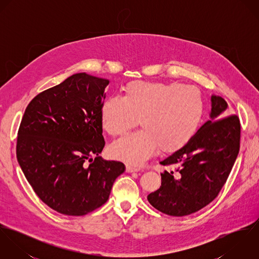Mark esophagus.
Returning a JSON list of instances; mask_svg holds the SVG:
<instances>
[{
  "label": "esophagus",
  "instance_id": "1",
  "mask_svg": "<svg viewBox=\"0 0 259 259\" xmlns=\"http://www.w3.org/2000/svg\"><path fill=\"white\" fill-rule=\"evenodd\" d=\"M141 167L137 166V165H132V164H127L126 165V171L127 172H135V171H140Z\"/></svg>",
  "mask_w": 259,
  "mask_h": 259
}]
</instances>
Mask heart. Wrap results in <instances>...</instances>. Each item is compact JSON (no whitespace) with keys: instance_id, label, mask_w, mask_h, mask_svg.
Wrapping results in <instances>:
<instances>
[{"instance_id":"obj_1","label":"heart","mask_w":259,"mask_h":259,"mask_svg":"<svg viewBox=\"0 0 259 259\" xmlns=\"http://www.w3.org/2000/svg\"><path fill=\"white\" fill-rule=\"evenodd\" d=\"M203 114L204 101L196 87L135 80L124 87L123 97L111 96L103 103L101 124L115 138L140 119L143 130L110 147L112 157L140 164L157 148L165 153L185 148L197 133Z\"/></svg>"}]
</instances>
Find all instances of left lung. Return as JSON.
<instances>
[{
	"mask_svg": "<svg viewBox=\"0 0 259 259\" xmlns=\"http://www.w3.org/2000/svg\"><path fill=\"white\" fill-rule=\"evenodd\" d=\"M209 119L185 148L159 163L174 170L160 174V187L149 193L148 202L171 217H185L209 204L220 193L236 160L240 147V122L228 115V105L211 96Z\"/></svg>",
	"mask_w": 259,
	"mask_h": 259,
	"instance_id": "left-lung-1",
	"label": "left lung"
}]
</instances>
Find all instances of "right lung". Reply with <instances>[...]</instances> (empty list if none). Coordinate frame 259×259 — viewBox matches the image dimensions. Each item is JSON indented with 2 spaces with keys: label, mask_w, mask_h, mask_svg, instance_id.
Instances as JSON below:
<instances>
[{
  "label": "right lung",
  "mask_w": 259,
  "mask_h": 259,
  "mask_svg": "<svg viewBox=\"0 0 259 259\" xmlns=\"http://www.w3.org/2000/svg\"><path fill=\"white\" fill-rule=\"evenodd\" d=\"M109 82L73 74L35 97L22 118L19 164L41 201L62 214L84 215L102 206L125 170L122 162L100 156L101 108Z\"/></svg>",
  "instance_id": "obj_1"
}]
</instances>
